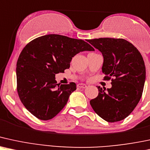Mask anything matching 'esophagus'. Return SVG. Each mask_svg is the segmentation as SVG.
<instances>
[{
	"instance_id": "1",
	"label": "esophagus",
	"mask_w": 150,
	"mask_h": 150,
	"mask_svg": "<svg viewBox=\"0 0 150 150\" xmlns=\"http://www.w3.org/2000/svg\"><path fill=\"white\" fill-rule=\"evenodd\" d=\"M79 88H86V87H87V86L86 85V84H83V83H79L77 85Z\"/></svg>"
}]
</instances>
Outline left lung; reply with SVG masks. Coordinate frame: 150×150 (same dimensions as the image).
<instances>
[{
    "label": "left lung",
    "mask_w": 150,
    "mask_h": 150,
    "mask_svg": "<svg viewBox=\"0 0 150 150\" xmlns=\"http://www.w3.org/2000/svg\"><path fill=\"white\" fill-rule=\"evenodd\" d=\"M103 54L104 79L112 77V88L98 86V96L90 101L95 112L107 122L124 119L141 98L146 71L143 58L133 44L123 38H100L88 40Z\"/></svg>",
    "instance_id": "8db88e82"
}]
</instances>
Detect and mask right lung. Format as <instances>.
Instances as JSON below:
<instances>
[{"label": "right lung", "mask_w": 150, "mask_h": 150, "mask_svg": "<svg viewBox=\"0 0 150 150\" xmlns=\"http://www.w3.org/2000/svg\"><path fill=\"white\" fill-rule=\"evenodd\" d=\"M81 39L58 34L38 37L29 42L17 62V90L21 102L40 120H50L64 108L75 83H57L55 74L70 67L72 57L83 51H93Z\"/></svg>", "instance_id": "1"}]
</instances>
